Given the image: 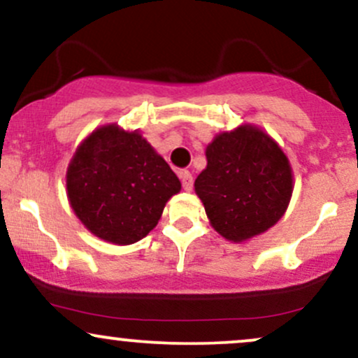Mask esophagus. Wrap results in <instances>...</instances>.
Instances as JSON below:
<instances>
[{
	"label": "esophagus",
	"instance_id": "34e87169",
	"mask_svg": "<svg viewBox=\"0 0 358 358\" xmlns=\"http://www.w3.org/2000/svg\"><path fill=\"white\" fill-rule=\"evenodd\" d=\"M178 176H180V180H182V185H183L185 190L192 192V188H193V176H192L190 171L180 170L178 171Z\"/></svg>",
	"mask_w": 358,
	"mask_h": 358
}]
</instances>
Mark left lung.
<instances>
[{"mask_svg": "<svg viewBox=\"0 0 358 358\" xmlns=\"http://www.w3.org/2000/svg\"><path fill=\"white\" fill-rule=\"evenodd\" d=\"M205 156L207 166L196 176L195 193L224 239L249 241L285 215L293 195V170L266 131L254 124L224 131Z\"/></svg>", "mask_w": 358, "mask_h": 358, "instance_id": "1", "label": "left lung"}]
</instances>
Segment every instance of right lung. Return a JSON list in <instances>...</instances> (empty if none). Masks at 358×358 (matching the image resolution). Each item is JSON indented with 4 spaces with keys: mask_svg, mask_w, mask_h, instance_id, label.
Returning a JSON list of instances; mask_svg holds the SVG:
<instances>
[{
    "mask_svg": "<svg viewBox=\"0 0 358 358\" xmlns=\"http://www.w3.org/2000/svg\"><path fill=\"white\" fill-rule=\"evenodd\" d=\"M65 182L77 219L90 234L116 245L146 237L168 200L182 190L178 176L139 131L116 122L82 139Z\"/></svg>",
    "mask_w": 358,
    "mask_h": 358,
    "instance_id": "add662e5",
    "label": "right lung"
}]
</instances>
